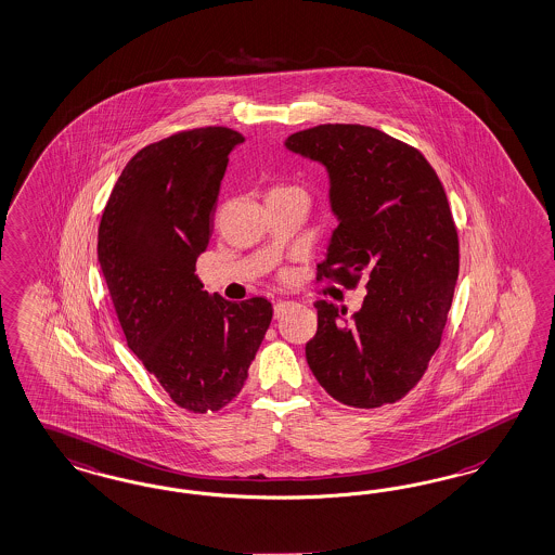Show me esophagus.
<instances>
[{"mask_svg": "<svg viewBox=\"0 0 555 555\" xmlns=\"http://www.w3.org/2000/svg\"><path fill=\"white\" fill-rule=\"evenodd\" d=\"M291 306H293V304H288V301H279V304L274 306V318H276V320L283 318L288 309H291Z\"/></svg>", "mask_w": 555, "mask_h": 555, "instance_id": "esophagus-1", "label": "esophagus"}]
</instances>
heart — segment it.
I'll return each instance as SVG.
<instances>
[{
	"instance_id": "b5f03b06",
	"label": "heart",
	"mask_w": 555,
	"mask_h": 555,
	"mask_svg": "<svg viewBox=\"0 0 555 555\" xmlns=\"http://www.w3.org/2000/svg\"><path fill=\"white\" fill-rule=\"evenodd\" d=\"M272 191H299V189H295V186H276V189H272Z\"/></svg>"
}]
</instances>
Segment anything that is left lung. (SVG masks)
<instances>
[{
  "mask_svg": "<svg viewBox=\"0 0 555 555\" xmlns=\"http://www.w3.org/2000/svg\"><path fill=\"white\" fill-rule=\"evenodd\" d=\"M285 147L330 178L338 228L318 281L366 279L363 307L348 318L345 307L315 304L309 369L346 405L398 402L437 352L457 283V230L439 176L418 150L363 125H320Z\"/></svg>",
  "mask_w": 555,
  "mask_h": 555,
  "instance_id": "obj_1",
  "label": "left lung"
}]
</instances>
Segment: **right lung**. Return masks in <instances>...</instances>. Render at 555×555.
I'll use <instances>...</instances> for the list:
<instances>
[{"label":"right lung","mask_w":555,"mask_h":555,"mask_svg":"<svg viewBox=\"0 0 555 555\" xmlns=\"http://www.w3.org/2000/svg\"><path fill=\"white\" fill-rule=\"evenodd\" d=\"M244 137L205 127L134 153L98 228V262L127 345L166 393L194 414L242 391L272 306L203 291L196 258L209 246L219 186Z\"/></svg>","instance_id":"right-lung-1"}]
</instances>
